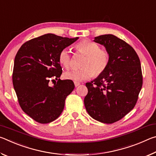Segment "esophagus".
Segmentation results:
<instances>
[{
  "label": "esophagus",
  "instance_id": "esophagus-1",
  "mask_svg": "<svg viewBox=\"0 0 156 156\" xmlns=\"http://www.w3.org/2000/svg\"><path fill=\"white\" fill-rule=\"evenodd\" d=\"M74 84H75V87H77L79 85H80V83H79V82H74Z\"/></svg>",
  "mask_w": 156,
  "mask_h": 156
}]
</instances>
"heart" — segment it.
<instances>
[{"label":"heart","instance_id":"1","mask_svg":"<svg viewBox=\"0 0 156 156\" xmlns=\"http://www.w3.org/2000/svg\"><path fill=\"white\" fill-rule=\"evenodd\" d=\"M75 49L79 54L85 56L82 63L83 68L65 72V78L74 82L87 80L94 75H100L106 70L110 61V54L107 49L100 48L98 44L87 39L76 44ZM72 58V54L68 48L62 49L60 51L58 60L65 68L70 67Z\"/></svg>","mask_w":156,"mask_h":156}]
</instances>
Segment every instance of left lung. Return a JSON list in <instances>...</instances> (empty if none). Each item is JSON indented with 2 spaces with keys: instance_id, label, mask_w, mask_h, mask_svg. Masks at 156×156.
<instances>
[{
  "instance_id": "left-lung-1",
  "label": "left lung",
  "mask_w": 156,
  "mask_h": 156,
  "mask_svg": "<svg viewBox=\"0 0 156 156\" xmlns=\"http://www.w3.org/2000/svg\"><path fill=\"white\" fill-rule=\"evenodd\" d=\"M109 52L107 68L96 79L86 83L84 99L87 112L99 122L112 124L133 109L142 86L140 58L134 49L113 34L95 37Z\"/></svg>"
}]
</instances>
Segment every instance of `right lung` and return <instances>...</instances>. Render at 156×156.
<instances>
[{"instance_id":"right-lung-1","label":"right lung","mask_w":156,"mask_h":156,"mask_svg":"<svg viewBox=\"0 0 156 156\" xmlns=\"http://www.w3.org/2000/svg\"><path fill=\"white\" fill-rule=\"evenodd\" d=\"M78 38L44 34L25 42L16 55L12 82L18 103L36 122L47 124L57 119L75 87L72 80L59 78L62 70L58 55ZM54 79L57 81L50 86L49 81Z\"/></svg>"}]
</instances>
